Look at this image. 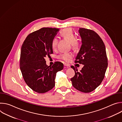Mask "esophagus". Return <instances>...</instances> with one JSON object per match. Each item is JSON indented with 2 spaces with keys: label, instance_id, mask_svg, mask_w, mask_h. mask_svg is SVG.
Here are the masks:
<instances>
[{
  "label": "esophagus",
  "instance_id": "34e87169",
  "mask_svg": "<svg viewBox=\"0 0 122 122\" xmlns=\"http://www.w3.org/2000/svg\"><path fill=\"white\" fill-rule=\"evenodd\" d=\"M64 65L65 66H66V67H68L69 66V65L68 64H66V63H64Z\"/></svg>",
  "mask_w": 122,
  "mask_h": 122
}]
</instances>
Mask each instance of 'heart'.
Masks as SVG:
<instances>
[{
	"mask_svg": "<svg viewBox=\"0 0 122 122\" xmlns=\"http://www.w3.org/2000/svg\"><path fill=\"white\" fill-rule=\"evenodd\" d=\"M60 35L64 38L66 39L71 43V46L74 50L78 49L80 44L78 41L76 40V37L74 33L73 30L71 28H65L63 29L61 32ZM57 39L55 38L51 41V46L53 49H56L57 43ZM73 56L71 53H63L59 56V58L64 60L66 62L70 61Z\"/></svg>",
	"mask_w": 122,
	"mask_h": 122,
	"instance_id": "heart-1",
	"label": "heart"
}]
</instances>
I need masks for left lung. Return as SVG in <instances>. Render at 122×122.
Segmentation results:
<instances>
[{"mask_svg":"<svg viewBox=\"0 0 122 122\" xmlns=\"http://www.w3.org/2000/svg\"><path fill=\"white\" fill-rule=\"evenodd\" d=\"M79 32L82 43L75 62L84 66L79 72L74 66H71L75 71L71 81L77 90L89 93L97 87L105 76L108 67L106 48L102 39L95 31L80 28Z\"/></svg>","mask_w":122,"mask_h":122,"instance_id":"left-lung-1","label":"left lung"}]
</instances>
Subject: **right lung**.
<instances>
[{
	"mask_svg": "<svg viewBox=\"0 0 122 122\" xmlns=\"http://www.w3.org/2000/svg\"><path fill=\"white\" fill-rule=\"evenodd\" d=\"M58 30L42 28L30 34L22 45L20 69L23 77L29 87L39 93H46L54 87L56 73L64 68L60 62L48 66L44 59L53 53L51 42Z\"/></svg>",
	"mask_w": 122,
	"mask_h": 122,
	"instance_id": "add662e5",
	"label": "right lung"
}]
</instances>
